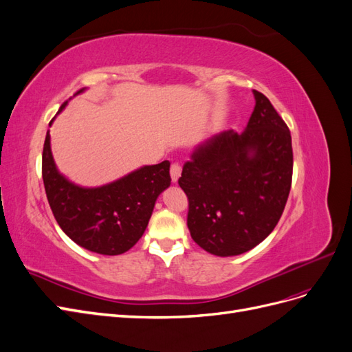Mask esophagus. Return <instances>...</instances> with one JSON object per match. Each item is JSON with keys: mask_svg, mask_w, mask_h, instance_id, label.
Instances as JSON below:
<instances>
[{"mask_svg": "<svg viewBox=\"0 0 352 352\" xmlns=\"http://www.w3.org/2000/svg\"><path fill=\"white\" fill-rule=\"evenodd\" d=\"M180 173H182V166L179 163H173L172 167H170V176H172L173 182H177V179L180 177Z\"/></svg>", "mask_w": 352, "mask_h": 352, "instance_id": "34e87169", "label": "esophagus"}]
</instances>
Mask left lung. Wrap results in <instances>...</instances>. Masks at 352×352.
<instances>
[{
  "label": "left lung",
  "instance_id": "obj_1",
  "mask_svg": "<svg viewBox=\"0 0 352 352\" xmlns=\"http://www.w3.org/2000/svg\"><path fill=\"white\" fill-rule=\"evenodd\" d=\"M252 92L247 129L199 145L177 180L189 202L190 236L219 257L247 252L267 238L292 185L291 132L269 98Z\"/></svg>",
  "mask_w": 352,
  "mask_h": 352
}]
</instances>
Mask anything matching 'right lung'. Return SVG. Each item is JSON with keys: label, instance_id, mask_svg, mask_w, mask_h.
I'll return each mask as SVG.
<instances>
[{"label": "right lung", "instance_id": "add662e5", "mask_svg": "<svg viewBox=\"0 0 352 352\" xmlns=\"http://www.w3.org/2000/svg\"><path fill=\"white\" fill-rule=\"evenodd\" d=\"M66 104H61L58 113ZM168 170L170 163L164 160L105 186L80 188L58 173L51 154L50 131L42 151V179L58 226L80 247L102 255L123 254L141 239L157 197L172 180Z\"/></svg>", "mask_w": 352, "mask_h": 352}]
</instances>
